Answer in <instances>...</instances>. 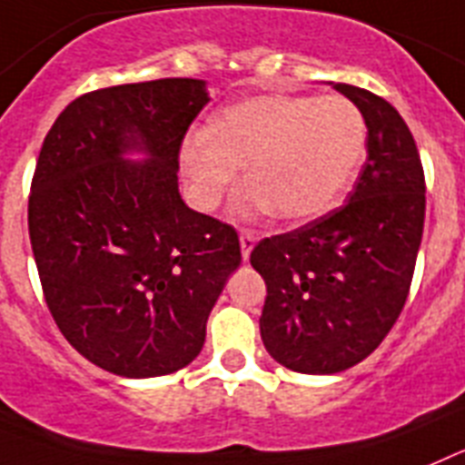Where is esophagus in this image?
Returning <instances> with one entry per match:
<instances>
[{
	"label": "esophagus",
	"mask_w": 465,
	"mask_h": 465,
	"mask_svg": "<svg viewBox=\"0 0 465 465\" xmlns=\"http://www.w3.org/2000/svg\"><path fill=\"white\" fill-rule=\"evenodd\" d=\"M255 243H257V238L252 236V233L250 232L241 233V255H243V260H248L252 248H255Z\"/></svg>",
	"instance_id": "obj_1"
}]
</instances>
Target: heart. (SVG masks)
<instances>
[{
    "instance_id": "heart-1",
    "label": "heart",
    "mask_w": 465,
    "mask_h": 465,
    "mask_svg": "<svg viewBox=\"0 0 465 465\" xmlns=\"http://www.w3.org/2000/svg\"><path fill=\"white\" fill-rule=\"evenodd\" d=\"M365 119L344 95L262 93L213 114L210 131H193L180 144L189 193L210 210L248 163L236 196L241 217L273 213L309 222L328 213L353 180L365 154Z\"/></svg>"
}]
</instances>
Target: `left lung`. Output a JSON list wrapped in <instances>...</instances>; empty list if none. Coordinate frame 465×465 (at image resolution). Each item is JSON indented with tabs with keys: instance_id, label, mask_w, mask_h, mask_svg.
Segmentation results:
<instances>
[{
	"instance_id": "1",
	"label": "left lung",
	"mask_w": 465,
	"mask_h": 465,
	"mask_svg": "<svg viewBox=\"0 0 465 465\" xmlns=\"http://www.w3.org/2000/svg\"><path fill=\"white\" fill-rule=\"evenodd\" d=\"M330 86L365 119L358 183L346 205L250 252L266 282L264 349L302 374L344 372L381 344L405 306L426 215L421 159L398 110L365 88Z\"/></svg>"
}]
</instances>
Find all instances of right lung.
<instances>
[{"label": "right lung", "mask_w": 465, "mask_h": 465, "mask_svg": "<svg viewBox=\"0 0 465 465\" xmlns=\"http://www.w3.org/2000/svg\"><path fill=\"white\" fill-rule=\"evenodd\" d=\"M203 79L100 88L60 112L39 152L27 224L64 339L128 379L177 372L241 264L233 227L189 208L177 154Z\"/></svg>", "instance_id": "obj_1"}]
</instances>
